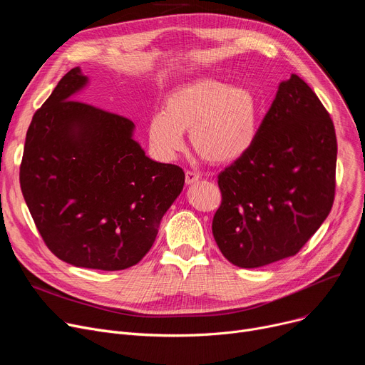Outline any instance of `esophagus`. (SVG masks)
<instances>
[{"label": "esophagus", "mask_w": 365, "mask_h": 365, "mask_svg": "<svg viewBox=\"0 0 365 365\" xmlns=\"http://www.w3.org/2000/svg\"><path fill=\"white\" fill-rule=\"evenodd\" d=\"M198 180H200L198 173H194V171H186L185 173V182H186V185H194Z\"/></svg>", "instance_id": "1"}]
</instances>
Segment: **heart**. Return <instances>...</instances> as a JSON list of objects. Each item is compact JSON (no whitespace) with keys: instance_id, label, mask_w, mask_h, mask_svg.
Wrapping results in <instances>:
<instances>
[{"instance_id":"heart-1","label":"heart","mask_w":365,"mask_h":365,"mask_svg":"<svg viewBox=\"0 0 365 365\" xmlns=\"http://www.w3.org/2000/svg\"><path fill=\"white\" fill-rule=\"evenodd\" d=\"M259 101L245 87H231L216 78H195L180 84L164 101V112L153 113L148 124L150 148L161 160L175 158L190 145L212 164H231L255 143Z\"/></svg>"}]
</instances>
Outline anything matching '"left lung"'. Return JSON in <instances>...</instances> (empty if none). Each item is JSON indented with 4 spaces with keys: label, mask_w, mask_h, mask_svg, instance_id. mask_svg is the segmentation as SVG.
I'll return each mask as SVG.
<instances>
[{
    "label": "left lung",
    "mask_w": 365,
    "mask_h": 365,
    "mask_svg": "<svg viewBox=\"0 0 365 365\" xmlns=\"http://www.w3.org/2000/svg\"><path fill=\"white\" fill-rule=\"evenodd\" d=\"M333 121L300 76L282 81L245 155L219 175L213 235L240 267L294 256L327 219L336 189Z\"/></svg>",
    "instance_id": "obj_1"
}]
</instances>
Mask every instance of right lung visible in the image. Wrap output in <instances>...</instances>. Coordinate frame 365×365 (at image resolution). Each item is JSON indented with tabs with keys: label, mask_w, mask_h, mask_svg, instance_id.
Listing matches in <instances>:
<instances>
[{
	"label": "right lung",
	"mask_w": 365,
	"mask_h": 365,
	"mask_svg": "<svg viewBox=\"0 0 365 365\" xmlns=\"http://www.w3.org/2000/svg\"><path fill=\"white\" fill-rule=\"evenodd\" d=\"M88 84L71 69L26 133L21 187L50 252L76 267L121 271L150 250L180 195V167L146 157L134 124L73 101Z\"/></svg>",
	"instance_id": "add662e5"
}]
</instances>
